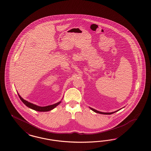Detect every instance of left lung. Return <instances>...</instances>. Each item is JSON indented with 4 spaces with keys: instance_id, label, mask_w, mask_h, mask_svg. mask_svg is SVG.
Instances as JSON below:
<instances>
[{
    "instance_id": "obj_1",
    "label": "left lung",
    "mask_w": 151,
    "mask_h": 151,
    "mask_svg": "<svg viewBox=\"0 0 151 151\" xmlns=\"http://www.w3.org/2000/svg\"><path fill=\"white\" fill-rule=\"evenodd\" d=\"M91 109L93 111H94V112H95L96 113H98V114H114V112H117V111H115V112H110V113H106V112H100V111H97V110H95V109H92L91 107H90Z\"/></svg>"
}]
</instances>
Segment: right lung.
Returning <instances> with one entry per match:
<instances>
[{
	"mask_svg": "<svg viewBox=\"0 0 151 151\" xmlns=\"http://www.w3.org/2000/svg\"><path fill=\"white\" fill-rule=\"evenodd\" d=\"M18 94L19 97L20 98V99L22 100L23 103L27 106L28 107L32 109V110H35V111H40V112H46V111H49L50 110L54 109L55 107H56L58 105H59L61 103V101H60L59 102L52 105L47 106H44V107H41V106H38L35 105L34 104H32L30 102H29L27 101L24 100L23 98L20 96Z\"/></svg>",
	"mask_w": 151,
	"mask_h": 151,
	"instance_id": "obj_1",
	"label": "right lung"
}]
</instances>
